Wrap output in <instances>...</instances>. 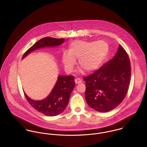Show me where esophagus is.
<instances>
[{
	"mask_svg": "<svg viewBox=\"0 0 147 147\" xmlns=\"http://www.w3.org/2000/svg\"><path fill=\"white\" fill-rule=\"evenodd\" d=\"M75 83L76 84H79V83H81L82 82V80L80 79H79V78H76V79H75Z\"/></svg>",
	"mask_w": 147,
	"mask_h": 147,
	"instance_id": "34e87169",
	"label": "esophagus"
}]
</instances>
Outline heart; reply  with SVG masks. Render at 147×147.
<instances>
[{
	"label": "heart",
	"instance_id": "heart-1",
	"mask_svg": "<svg viewBox=\"0 0 147 147\" xmlns=\"http://www.w3.org/2000/svg\"><path fill=\"white\" fill-rule=\"evenodd\" d=\"M109 51V45L104 41H86L75 40L69 45L68 51H63L62 62L67 72H71L78 59V64L86 72L98 69L105 61Z\"/></svg>",
	"mask_w": 147,
	"mask_h": 147
}]
</instances>
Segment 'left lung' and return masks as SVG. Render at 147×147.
Masks as SVG:
<instances>
[{
	"label": "left lung",
	"mask_w": 147,
	"mask_h": 147,
	"mask_svg": "<svg viewBox=\"0 0 147 147\" xmlns=\"http://www.w3.org/2000/svg\"><path fill=\"white\" fill-rule=\"evenodd\" d=\"M131 70L128 56L119 45L112 59L93 74L83 78L88 105L96 111L104 113L119 105L127 93Z\"/></svg>",
	"instance_id": "1"
}]
</instances>
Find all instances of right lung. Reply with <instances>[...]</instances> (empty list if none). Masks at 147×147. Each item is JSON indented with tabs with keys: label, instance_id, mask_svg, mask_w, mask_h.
I'll return each mask as SVG.
<instances>
[{
	"label": "right lung",
	"instance_id": "1",
	"mask_svg": "<svg viewBox=\"0 0 147 147\" xmlns=\"http://www.w3.org/2000/svg\"><path fill=\"white\" fill-rule=\"evenodd\" d=\"M64 38L44 37L34 43L24 54L22 59L35 50L46 47L58 46L64 42ZM74 76L59 75L49 96L42 100H34L24 95L34 109L45 115L54 117L62 113L67 106L71 94L75 87Z\"/></svg>",
	"mask_w": 147,
	"mask_h": 147
}]
</instances>
